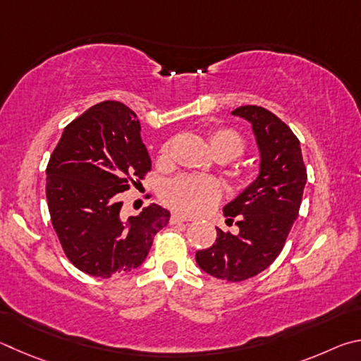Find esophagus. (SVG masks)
<instances>
[{
    "label": "esophagus",
    "instance_id": "34e87169",
    "mask_svg": "<svg viewBox=\"0 0 361 361\" xmlns=\"http://www.w3.org/2000/svg\"><path fill=\"white\" fill-rule=\"evenodd\" d=\"M182 222H188V219L187 217H182V216H179V214H173V216H171V224H182Z\"/></svg>",
    "mask_w": 361,
    "mask_h": 361
}]
</instances>
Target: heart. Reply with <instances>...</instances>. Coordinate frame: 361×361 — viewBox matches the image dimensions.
<instances>
[{
	"label": "heart",
	"mask_w": 361,
	"mask_h": 361,
	"mask_svg": "<svg viewBox=\"0 0 361 361\" xmlns=\"http://www.w3.org/2000/svg\"><path fill=\"white\" fill-rule=\"evenodd\" d=\"M209 145L216 155H225L230 160L239 157L244 152V141L236 131L228 128L214 130L209 133ZM161 155L168 154V144L160 149ZM222 197V187L212 177L184 174L169 180L163 190V200L171 209L184 214V216H197L209 211Z\"/></svg>",
	"instance_id": "b5f03b06"
}]
</instances>
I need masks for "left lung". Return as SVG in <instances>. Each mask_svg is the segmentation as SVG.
I'll return each mask as SVG.
<instances>
[{"instance_id":"obj_1","label":"left lung","mask_w":361,"mask_h":361,"mask_svg":"<svg viewBox=\"0 0 361 361\" xmlns=\"http://www.w3.org/2000/svg\"><path fill=\"white\" fill-rule=\"evenodd\" d=\"M252 123L260 150V173L243 193L224 207L226 224L239 231L217 228L211 247L198 250L197 263L217 279L239 282L260 274L283 249L298 217L307 180L298 137L260 106H241L231 112Z\"/></svg>"}]
</instances>
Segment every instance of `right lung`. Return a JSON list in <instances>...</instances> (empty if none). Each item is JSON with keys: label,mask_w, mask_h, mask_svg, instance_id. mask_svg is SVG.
Segmentation results:
<instances>
[{"label": "right lung", "mask_w": 361, "mask_h": 361, "mask_svg": "<svg viewBox=\"0 0 361 361\" xmlns=\"http://www.w3.org/2000/svg\"><path fill=\"white\" fill-rule=\"evenodd\" d=\"M150 166L141 125L123 103L103 101L66 126L47 164L46 197L54 230L75 268L109 279L142 264L169 211L150 204L123 220L118 193L141 185Z\"/></svg>", "instance_id": "obj_1"}]
</instances>
